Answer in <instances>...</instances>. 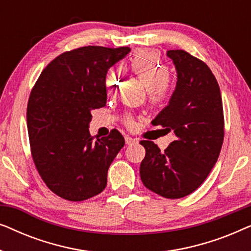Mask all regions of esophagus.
Returning a JSON list of instances; mask_svg holds the SVG:
<instances>
[{"instance_id": "34e87169", "label": "esophagus", "mask_w": 251, "mask_h": 251, "mask_svg": "<svg viewBox=\"0 0 251 251\" xmlns=\"http://www.w3.org/2000/svg\"><path fill=\"white\" fill-rule=\"evenodd\" d=\"M125 139H126V145H132V144L137 143V139L132 138V137H129V136H126Z\"/></svg>"}]
</instances>
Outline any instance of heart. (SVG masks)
Listing matches in <instances>:
<instances>
[{"label": "heart", "instance_id": "b5f03b06", "mask_svg": "<svg viewBox=\"0 0 251 251\" xmlns=\"http://www.w3.org/2000/svg\"><path fill=\"white\" fill-rule=\"evenodd\" d=\"M130 67L150 89V100L153 104H160L169 97L171 92L169 70L161 63L156 51L147 49L138 51L130 61ZM118 84L119 73L112 72L106 80V88L109 95L114 94ZM126 123H131L130 118H126Z\"/></svg>", "mask_w": 251, "mask_h": 251}]
</instances>
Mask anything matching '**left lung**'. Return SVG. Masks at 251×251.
<instances>
[{
    "label": "left lung",
    "mask_w": 251,
    "mask_h": 251,
    "mask_svg": "<svg viewBox=\"0 0 251 251\" xmlns=\"http://www.w3.org/2000/svg\"><path fill=\"white\" fill-rule=\"evenodd\" d=\"M177 83L169 104L152 121L176 139L161 152L142 140L146 154L140 163L143 184L167 199L194 192L210 174L224 140V113L219 85L207 65L184 50H169Z\"/></svg>",
    "instance_id": "left-lung-1"
}]
</instances>
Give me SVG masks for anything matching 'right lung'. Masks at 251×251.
<instances>
[{"label":"right lung","instance_id":"add662e5","mask_svg":"<svg viewBox=\"0 0 251 251\" xmlns=\"http://www.w3.org/2000/svg\"><path fill=\"white\" fill-rule=\"evenodd\" d=\"M130 48L88 46L66 51L41 73L27 105L30 152L41 178L54 194L83 201L101 193L107 171L125 146L118 130L94 139L91 111L106 105V74Z\"/></svg>","mask_w":251,"mask_h":251}]
</instances>
